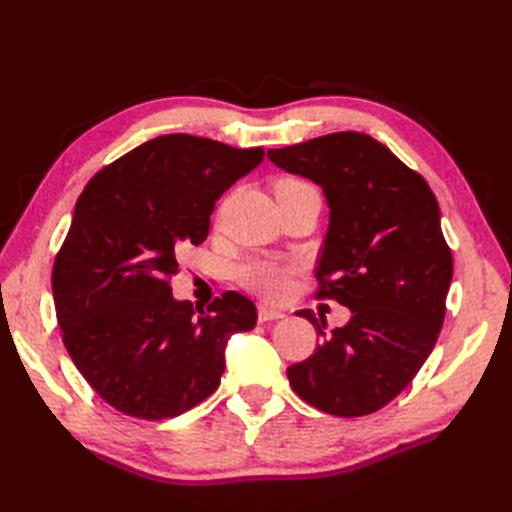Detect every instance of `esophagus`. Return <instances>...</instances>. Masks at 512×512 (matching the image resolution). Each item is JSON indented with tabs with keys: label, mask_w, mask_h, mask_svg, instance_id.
Returning <instances> with one entry per match:
<instances>
[{
	"label": "esophagus",
	"mask_w": 512,
	"mask_h": 512,
	"mask_svg": "<svg viewBox=\"0 0 512 512\" xmlns=\"http://www.w3.org/2000/svg\"><path fill=\"white\" fill-rule=\"evenodd\" d=\"M286 314L282 312V309H275V307H269V305H258V322H269V320H280L284 318Z\"/></svg>",
	"instance_id": "obj_1"
}]
</instances>
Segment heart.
Here are the masks:
<instances>
[{
  "mask_svg": "<svg viewBox=\"0 0 512 512\" xmlns=\"http://www.w3.org/2000/svg\"><path fill=\"white\" fill-rule=\"evenodd\" d=\"M290 183H301L294 179H284ZM290 275L292 267L286 265V262L280 260H250L239 269V282L250 288L262 297H282V294L290 286Z\"/></svg>",
  "mask_w": 512,
  "mask_h": 512,
  "instance_id": "1",
  "label": "heart"
}]
</instances>
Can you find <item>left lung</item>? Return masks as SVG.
<instances>
[{"mask_svg": "<svg viewBox=\"0 0 512 512\" xmlns=\"http://www.w3.org/2000/svg\"><path fill=\"white\" fill-rule=\"evenodd\" d=\"M286 173L320 185L329 230L316 269L318 299L352 316L322 335L314 354L288 367L292 391L333 416H365L395 399L423 367L444 322L453 256L427 181L361 132H335L269 149Z\"/></svg>", "mask_w": 512, "mask_h": 512, "instance_id": "1", "label": "left lung"}]
</instances>
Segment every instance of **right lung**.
I'll return each mask as SVG.
<instances>
[{
    "label": "right lung",
    "instance_id": "1",
    "mask_svg": "<svg viewBox=\"0 0 512 512\" xmlns=\"http://www.w3.org/2000/svg\"><path fill=\"white\" fill-rule=\"evenodd\" d=\"M265 151L164 134L94 175L76 200L53 267L59 329L76 369L115 410L162 421L220 386L232 333L256 327V305L224 292L207 312L177 301V252L209 235V215Z\"/></svg>",
    "mask_w": 512,
    "mask_h": 512
}]
</instances>
